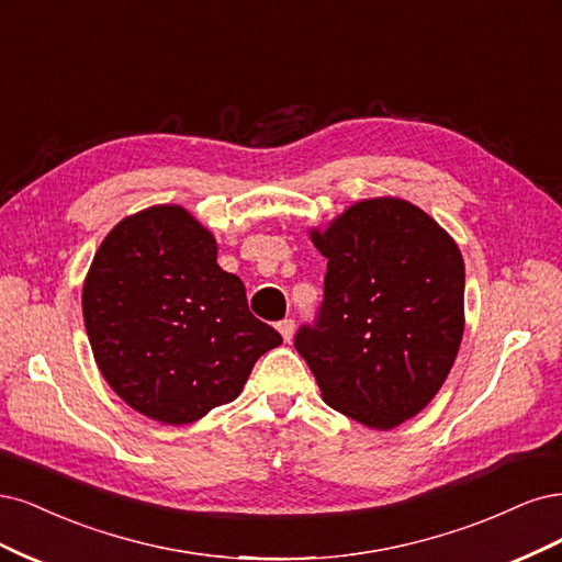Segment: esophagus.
<instances>
[{"label": "esophagus", "mask_w": 562, "mask_h": 562, "mask_svg": "<svg viewBox=\"0 0 562 562\" xmlns=\"http://www.w3.org/2000/svg\"><path fill=\"white\" fill-rule=\"evenodd\" d=\"M278 331L282 334L284 342L292 340V336H294V319H282V322H278Z\"/></svg>", "instance_id": "esophagus-1"}]
</instances>
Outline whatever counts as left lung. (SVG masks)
Returning a JSON list of instances; mask_svg holds the SVG:
<instances>
[{"mask_svg": "<svg viewBox=\"0 0 562 562\" xmlns=\"http://www.w3.org/2000/svg\"><path fill=\"white\" fill-rule=\"evenodd\" d=\"M311 240L327 257L324 301L294 348L322 400L371 429L418 415L458 357L464 261L456 240L402 198L359 201Z\"/></svg>", "mask_w": 562, "mask_h": 562, "instance_id": "1", "label": "left lung"}]
</instances>
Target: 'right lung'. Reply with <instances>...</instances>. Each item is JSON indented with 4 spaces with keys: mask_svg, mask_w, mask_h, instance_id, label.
Segmentation results:
<instances>
[{
    "mask_svg": "<svg viewBox=\"0 0 562 562\" xmlns=\"http://www.w3.org/2000/svg\"><path fill=\"white\" fill-rule=\"evenodd\" d=\"M98 369L121 400L162 425H189L243 392L282 336L249 313L245 284L216 263L214 235L179 205L125 216L83 282Z\"/></svg>",
    "mask_w": 562,
    "mask_h": 562,
    "instance_id": "add662e5",
    "label": "right lung"
}]
</instances>
